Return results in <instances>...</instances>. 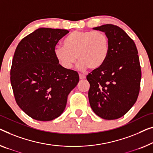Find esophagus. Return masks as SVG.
<instances>
[{"label":"esophagus","instance_id":"34e87169","mask_svg":"<svg viewBox=\"0 0 153 153\" xmlns=\"http://www.w3.org/2000/svg\"><path fill=\"white\" fill-rule=\"evenodd\" d=\"M79 79H86V76H84V75L79 74Z\"/></svg>","mask_w":153,"mask_h":153}]
</instances>
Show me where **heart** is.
Wrapping results in <instances>:
<instances>
[{
  "label": "heart",
  "mask_w": 153,
  "mask_h": 153,
  "mask_svg": "<svg viewBox=\"0 0 153 153\" xmlns=\"http://www.w3.org/2000/svg\"><path fill=\"white\" fill-rule=\"evenodd\" d=\"M55 47V58L66 70L71 69L77 60L79 69H97L104 65L109 52V40L102 31H75Z\"/></svg>",
  "instance_id": "1"
}]
</instances>
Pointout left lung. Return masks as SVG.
<instances>
[{"label": "left lung", "mask_w": 153, "mask_h": 153, "mask_svg": "<svg viewBox=\"0 0 153 153\" xmlns=\"http://www.w3.org/2000/svg\"><path fill=\"white\" fill-rule=\"evenodd\" d=\"M93 29L105 33L110 47L104 65L86 76L90 106L102 119L116 120L137 99L142 77L138 51L134 41L119 27L106 24Z\"/></svg>", "instance_id": "obj_1"}]
</instances>
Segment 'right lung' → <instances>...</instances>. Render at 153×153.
I'll use <instances>...</instances> for the list:
<instances>
[{
  "instance_id": "right-lung-1",
  "label": "right lung",
  "mask_w": 153,
  "mask_h": 153,
  "mask_svg": "<svg viewBox=\"0 0 153 153\" xmlns=\"http://www.w3.org/2000/svg\"><path fill=\"white\" fill-rule=\"evenodd\" d=\"M69 32L40 27L16 49L11 86L18 106L34 120L46 122L58 117L65 111L68 95L79 82L78 74L63 69L53 53L58 40Z\"/></svg>"
}]
</instances>
